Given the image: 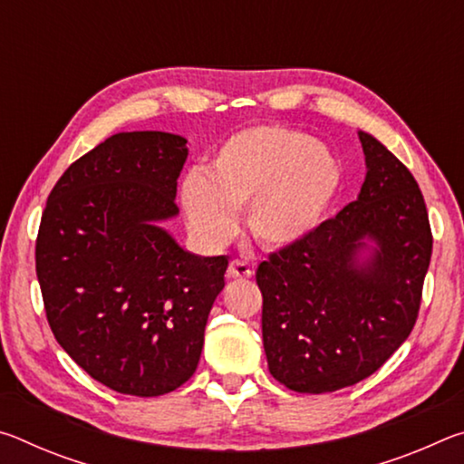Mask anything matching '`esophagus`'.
Listing matches in <instances>:
<instances>
[{
    "label": "esophagus",
    "instance_id": "1",
    "mask_svg": "<svg viewBox=\"0 0 464 464\" xmlns=\"http://www.w3.org/2000/svg\"><path fill=\"white\" fill-rule=\"evenodd\" d=\"M251 274H254V268L241 260H233L229 268H227V276L229 278H251Z\"/></svg>",
    "mask_w": 464,
    "mask_h": 464
}]
</instances>
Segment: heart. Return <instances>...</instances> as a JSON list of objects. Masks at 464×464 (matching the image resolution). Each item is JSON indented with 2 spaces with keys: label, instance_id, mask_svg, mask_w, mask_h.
I'll return each mask as SVG.
<instances>
[{
  "label": "heart",
  "instance_id": "b5f03b06",
  "mask_svg": "<svg viewBox=\"0 0 464 464\" xmlns=\"http://www.w3.org/2000/svg\"><path fill=\"white\" fill-rule=\"evenodd\" d=\"M343 184L337 155L286 124L262 122L223 140L204 174L182 184L192 229L210 246H225L246 208L247 229L266 247H290L325 221Z\"/></svg>",
  "mask_w": 464,
  "mask_h": 464
}]
</instances>
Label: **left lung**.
<instances>
[{
    "label": "left lung",
    "mask_w": 464,
    "mask_h": 464,
    "mask_svg": "<svg viewBox=\"0 0 464 464\" xmlns=\"http://www.w3.org/2000/svg\"><path fill=\"white\" fill-rule=\"evenodd\" d=\"M366 179L358 200L256 270L270 374L296 392L352 387L387 362L418 321L431 229L418 182L374 137L358 132ZM364 237L380 249L355 262Z\"/></svg>",
    "instance_id": "8db88e82"
}]
</instances>
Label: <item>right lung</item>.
Returning <instances> with one entry per match:
<instances>
[{"mask_svg":"<svg viewBox=\"0 0 464 464\" xmlns=\"http://www.w3.org/2000/svg\"><path fill=\"white\" fill-rule=\"evenodd\" d=\"M186 139L119 132L82 155L49 194L36 276L61 348L122 395L160 397L198 366L225 286V256L184 251L155 221L178 213Z\"/></svg>","mask_w":464,"mask_h":464,"instance_id":"obj_1","label":"right lung"}]
</instances>
